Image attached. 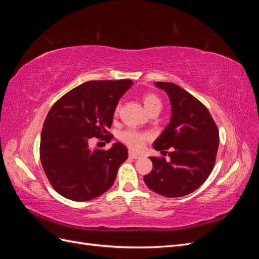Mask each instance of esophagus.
Wrapping results in <instances>:
<instances>
[{
  "label": "esophagus",
  "instance_id": "1",
  "mask_svg": "<svg viewBox=\"0 0 259 259\" xmlns=\"http://www.w3.org/2000/svg\"><path fill=\"white\" fill-rule=\"evenodd\" d=\"M128 155H130V158H132V159H138V158H140V154H138V153H136V152H133V151H130L128 152Z\"/></svg>",
  "mask_w": 259,
  "mask_h": 259
}]
</instances>
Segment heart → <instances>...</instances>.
<instances>
[{
  "label": "heart",
  "instance_id": "obj_1",
  "mask_svg": "<svg viewBox=\"0 0 259 259\" xmlns=\"http://www.w3.org/2000/svg\"><path fill=\"white\" fill-rule=\"evenodd\" d=\"M143 104L148 113L153 110L160 111L162 108L161 100L154 94H146V95H144ZM149 138H150V135L148 133L139 132L135 128H128L121 134L122 142L130 148L134 149V150H140Z\"/></svg>",
  "mask_w": 259,
  "mask_h": 259
}]
</instances>
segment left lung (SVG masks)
<instances>
[{
  "mask_svg": "<svg viewBox=\"0 0 259 259\" xmlns=\"http://www.w3.org/2000/svg\"><path fill=\"white\" fill-rule=\"evenodd\" d=\"M167 94L171 113L169 123L155 139L153 148L168 153L150 158L153 169L144 177L149 189L167 198H179L195 191L213 170L219 133L206 107L191 94L169 82H154Z\"/></svg>",
  "mask_w": 259,
  "mask_h": 259,
  "instance_id": "1",
  "label": "left lung"
}]
</instances>
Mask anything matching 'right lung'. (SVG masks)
Listing matches in <instances>:
<instances>
[{
    "label": "right lung",
    "instance_id": "add662e5",
    "mask_svg": "<svg viewBox=\"0 0 259 259\" xmlns=\"http://www.w3.org/2000/svg\"><path fill=\"white\" fill-rule=\"evenodd\" d=\"M132 80L90 81L68 92L46 116L41 133L40 156L51 185L66 199H95L113 185L127 149L115 143L107 151L93 150L90 138L112 139L115 108L131 89Z\"/></svg>",
    "mask_w": 259,
    "mask_h": 259
}]
</instances>
